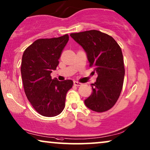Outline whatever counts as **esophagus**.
<instances>
[{"label": "esophagus", "mask_w": 150, "mask_h": 150, "mask_svg": "<svg viewBox=\"0 0 150 150\" xmlns=\"http://www.w3.org/2000/svg\"><path fill=\"white\" fill-rule=\"evenodd\" d=\"M73 83H74V85L76 86H80L82 85V83H80V82H79V81H74Z\"/></svg>", "instance_id": "obj_1"}]
</instances>
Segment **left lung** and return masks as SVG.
Wrapping results in <instances>:
<instances>
[{
	"instance_id": "left-lung-1",
	"label": "left lung",
	"mask_w": 150,
	"mask_h": 150,
	"mask_svg": "<svg viewBox=\"0 0 150 150\" xmlns=\"http://www.w3.org/2000/svg\"><path fill=\"white\" fill-rule=\"evenodd\" d=\"M71 36L86 52L89 67L97 73L92 83L93 93L86 99V106L97 112L112 108L121 93L125 75L123 53L110 35L97 30L71 33Z\"/></svg>"
}]
</instances>
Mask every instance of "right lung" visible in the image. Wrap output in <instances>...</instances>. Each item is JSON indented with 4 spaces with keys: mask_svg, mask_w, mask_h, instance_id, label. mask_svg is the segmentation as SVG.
Wrapping results in <instances>:
<instances>
[{
    "mask_svg": "<svg viewBox=\"0 0 150 150\" xmlns=\"http://www.w3.org/2000/svg\"><path fill=\"white\" fill-rule=\"evenodd\" d=\"M69 39L68 34L38 39L23 53L21 75L25 95L33 108L45 117H55L63 111L66 95L73 87L72 80L59 81L51 76Z\"/></svg>",
    "mask_w": 150,
    "mask_h": 150,
    "instance_id": "right-lung-1",
    "label": "right lung"
}]
</instances>
